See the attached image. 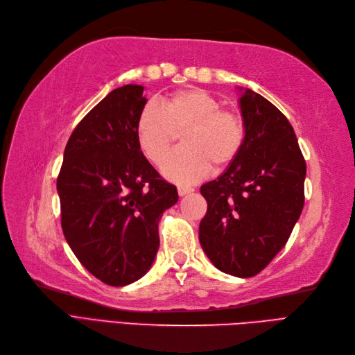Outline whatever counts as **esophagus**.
I'll use <instances>...</instances> for the list:
<instances>
[{"label": "esophagus", "instance_id": "obj_1", "mask_svg": "<svg viewBox=\"0 0 355 355\" xmlns=\"http://www.w3.org/2000/svg\"><path fill=\"white\" fill-rule=\"evenodd\" d=\"M194 189L189 187V186H178V194L180 196H186V194L191 193Z\"/></svg>", "mask_w": 355, "mask_h": 355}]
</instances>
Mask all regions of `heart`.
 Returning a JSON list of instances; mask_svg holds the SVG:
<instances>
[{
	"label": "heart",
	"instance_id": "obj_1",
	"mask_svg": "<svg viewBox=\"0 0 355 355\" xmlns=\"http://www.w3.org/2000/svg\"><path fill=\"white\" fill-rule=\"evenodd\" d=\"M182 132V146L164 166V175L175 182H193L208 173L211 164L230 165L245 144L242 116L223 109L220 100L200 88L171 93L156 105H147L135 123L140 152L161 166Z\"/></svg>",
	"mask_w": 355,
	"mask_h": 355
}]
</instances>
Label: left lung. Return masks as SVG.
<instances>
[{"label": "left lung", "instance_id": "1", "mask_svg": "<svg viewBox=\"0 0 355 355\" xmlns=\"http://www.w3.org/2000/svg\"><path fill=\"white\" fill-rule=\"evenodd\" d=\"M245 144L225 173L200 187L208 202L199 225L205 254L223 272L252 277L284 248L304 208L306 165L291 122L245 89Z\"/></svg>", "mask_w": 355, "mask_h": 355}]
</instances>
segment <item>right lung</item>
Listing matches in <instances>:
<instances>
[{"label": "right lung", "mask_w": 355, "mask_h": 355, "mask_svg": "<svg viewBox=\"0 0 355 355\" xmlns=\"http://www.w3.org/2000/svg\"><path fill=\"white\" fill-rule=\"evenodd\" d=\"M143 87H119L91 109L67 140L57 177L62 230L72 252L109 286L139 280L159 248L157 224L178 200L140 152L135 123Z\"/></svg>", "instance_id": "1"}]
</instances>
